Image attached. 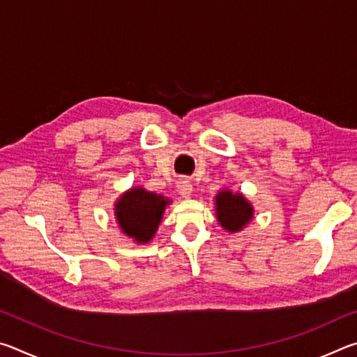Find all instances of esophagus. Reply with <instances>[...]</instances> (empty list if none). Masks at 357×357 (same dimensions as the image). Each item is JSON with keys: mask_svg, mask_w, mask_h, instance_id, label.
Wrapping results in <instances>:
<instances>
[{"mask_svg": "<svg viewBox=\"0 0 357 357\" xmlns=\"http://www.w3.org/2000/svg\"><path fill=\"white\" fill-rule=\"evenodd\" d=\"M178 192L179 195H183L184 198H189L192 195V184L187 178H181L178 181Z\"/></svg>", "mask_w": 357, "mask_h": 357, "instance_id": "34e87169", "label": "esophagus"}]
</instances>
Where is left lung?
I'll return each instance as SVG.
<instances>
[{"mask_svg":"<svg viewBox=\"0 0 357 357\" xmlns=\"http://www.w3.org/2000/svg\"><path fill=\"white\" fill-rule=\"evenodd\" d=\"M217 206V219L220 225L228 231H239L245 223L252 219V206L249 202H245L243 195H233L229 190H222L215 198Z\"/></svg>","mask_w":357,"mask_h":357,"instance_id":"left-lung-1","label":"left lung"}]
</instances>
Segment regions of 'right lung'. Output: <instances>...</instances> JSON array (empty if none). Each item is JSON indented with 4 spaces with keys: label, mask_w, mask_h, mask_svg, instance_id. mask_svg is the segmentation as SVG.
<instances>
[{
    "label": "right lung",
    "mask_w": 357,
    "mask_h": 357,
    "mask_svg": "<svg viewBox=\"0 0 357 357\" xmlns=\"http://www.w3.org/2000/svg\"><path fill=\"white\" fill-rule=\"evenodd\" d=\"M168 203L170 200L157 193L132 189L116 203L118 223L123 231L137 243H148L154 236Z\"/></svg>",
    "instance_id": "obj_1"
}]
</instances>
